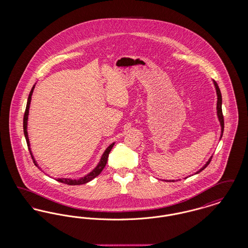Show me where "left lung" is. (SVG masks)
Masks as SVG:
<instances>
[{
  "label": "left lung",
  "mask_w": 248,
  "mask_h": 248,
  "mask_svg": "<svg viewBox=\"0 0 248 248\" xmlns=\"http://www.w3.org/2000/svg\"><path fill=\"white\" fill-rule=\"evenodd\" d=\"M213 83H214V85H215L216 92H217V118H218V121H219V123H220V126H221V134H220V140H221L222 135H223V131H224V119H223V114H222V96H221V93H220L219 87H218L217 82L213 80ZM212 157L213 156H211V157L208 159V161L206 162V164L203 165L199 171H197V172L195 173V175L198 174V173H200L201 171H202L207 165L210 164ZM169 182H174V180H169Z\"/></svg>",
  "instance_id": "8db88e82"
}]
</instances>
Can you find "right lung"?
Wrapping results in <instances>:
<instances>
[{
	"label": "right lung",
	"instance_id": "right-lung-1",
	"mask_svg": "<svg viewBox=\"0 0 248 248\" xmlns=\"http://www.w3.org/2000/svg\"><path fill=\"white\" fill-rule=\"evenodd\" d=\"M34 88H35V84H34V85H33V87L31 88V92H30V94H29V97H28V102H27L26 110H25V114H24L23 129L24 135H25V138H26V141H27V144H28V147H29L30 153L31 154V157H32V159H33V163H34V165H35L39 169H41V168L39 167L38 164H37V162H36L35 159H34V157H33V155H32V153H31V144H30L29 136H28V131H27V129H28L27 127H28L29 110H30V105H31V95H32V93H33ZM113 146H114V142H113V143H111V144L107 148L106 151L104 152V154H102V156H101V158H100L99 163H98L97 165L94 167V169H93L90 173H88L86 176L80 177L79 179L65 178V177H59V178H56V179H57L58 181H59V182H61V183H65V184H68V185H82V184H85V183H87V182L91 181L92 179H94V177H97V176L102 172V170L104 169V167H105V165H106L107 164V161H108V154L110 153V151H111V149H112V147H113Z\"/></svg>",
	"mask_w": 248,
	"mask_h": 248
}]
</instances>
